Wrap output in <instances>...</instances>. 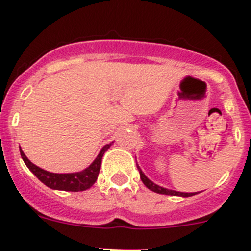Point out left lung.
<instances>
[{
    "mask_svg": "<svg viewBox=\"0 0 251 251\" xmlns=\"http://www.w3.org/2000/svg\"><path fill=\"white\" fill-rule=\"evenodd\" d=\"M137 168H138L139 174H141V179L144 183V185H146L149 190H151V191L157 192V194H162V195H171V196H183V197H189V196H192V195H195V192H179V191H174V190L161 188V186L156 185V184L152 183L151 180H149V179L147 178L146 174L142 172L141 168L138 167V165H137Z\"/></svg>",
    "mask_w": 251,
    "mask_h": 251,
    "instance_id": "obj_1",
    "label": "left lung"
}]
</instances>
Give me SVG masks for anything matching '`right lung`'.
Returning <instances> with one entry per match:
<instances>
[{"instance_id": "add662e5", "label": "right lung", "mask_w": 251, "mask_h": 251, "mask_svg": "<svg viewBox=\"0 0 251 251\" xmlns=\"http://www.w3.org/2000/svg\"><path fill=\"white\" fill-rule=\"evenodd\" d=\"M110 147V144H107L102 148V150L100 151V154L97 155V157L95 159L94 162L89 166L88 168H85L81 172L77 173H51L48 171H44L42 168H39L38 166L33 165L30 160L26 157V155L24 154L23 150L20 149V155L23 157L24 162L27 166L28 170L31 171L39 180L43 184H46L47 186L50 189L54 190H63V191H84V190L90 189L95 184V181L97 180V176H99L100 168H101V162H102V156H103L104 151Z\"/></svg>"}]
</instances>
